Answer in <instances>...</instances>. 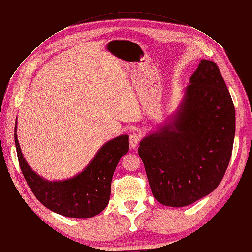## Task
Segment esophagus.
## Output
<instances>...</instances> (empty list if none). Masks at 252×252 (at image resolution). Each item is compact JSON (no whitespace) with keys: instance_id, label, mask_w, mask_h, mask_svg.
<instances>
[{"instance_id":"1","label":"esophagus","mask_w":252,"mask_h":252,"mask_svg":"<svg viewBox=\"0 0 252 252\" xmlns=\"http://www.w3.org/2000/svg\"><path fill=\"white\" fill-rule=\"evenodd\" d=\"M141 140V135L138 133H132L130 135V139H129V143H130V147L131 148H136L138 147V144Z\"/></svg>"}]
</instances>
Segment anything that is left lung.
Masks as SVG:
<instances>
[{
    "instance_id": "8db88e82",
    "label": "left lung",
    "mask_w": 252,
    "mask_h": 252,
    "mask_svg": "<svg viewBox=\"0 0 252 252\" xmlns=\"http://www.w3.org/2000/svg\"><path fill=\"white\" fill-rule=\"evenodd\" d=\"M234 133L229 90L217 64L201 60L177 110L140 142L155 199L184 207L212 192L229 164Z\"/></svg>"
}]
</instances>
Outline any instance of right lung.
<instances>
[{
  "mask_svg": "<svg viewBox=\"0 0 252 252\" xmlns=\"http://www.w3.org/2000/svg\"><path fill=\"white\" fill-rule=\"evenodd\" d=\"M14 126V142L21 170L28 186L45 207L61 216L87 219L102 212L109 203L111 180L121 158L129 150V136H117L98 149L89 164L72 178L48 181L28 165L22 154Z\"/></svg>",
  "mask_w": 252,
  "mask_h": 252,
  "instance_id": "1",
  "label": "right lung"
}]
</instances>
